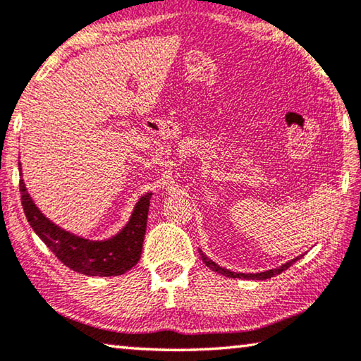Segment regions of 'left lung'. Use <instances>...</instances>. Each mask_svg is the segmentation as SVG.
<instances>
[{"label": "left lung", "instance_id": "1", "mask_svg": "<svg viewBox=\"0 0 361 361\" xmlns=\"http://www.w3.org/2000/svg\"><path fill=\"white\" fill-rule=\"evenodd\" d=\"M199 253H200V258H202V261L205 262V266L210 267L212 271H215L218 274H221V276L231 277V279H245V280H267V279H271V277H276V276H279V274H282L283 271H286V269H288L291 264H295V262L299 258H302V255L301 256H296L295 259L285 262V264L279 266L276 269H269V271H264V272L242 274V272H232V271H228V269H224V267H219L216 262H213L210 258H207V256L202 253V250H199Z\"/></svg>", "mask_w": 361, "mask_h": 361}]
</instances>
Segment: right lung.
<instances>
[{
    "mask_svg": "<svg viewBox=\"0 0 361 361\" xmlns=\"http://www.w3.org/2000/svg\"><path fill=\"white\" fill-rule=\"evenodd\" d=\"M19 170H22L20 162ZM20 195L23 212L36 235L71 271L92 277L122 276L130 271L142 256L151 192H146L138 199L129 223L106 240L82 239L54 224L35 205L23 180H20Z\"/></svg>",
    "mask_w": 361,
    "mask_h": 361,
    "instance_id": "1",
    "label": "right lung"
}]
</instances>
